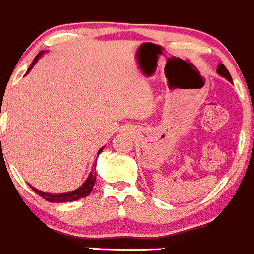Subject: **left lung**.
<instances>
[{"label": "left lung", "mask_w": 254, "mask_h": 254, "mask_svg": "<svg viewBox=\"0 0 254 254\" xmlns=\"http://www.w3.org/2000/svg\"><path fill=\"white\" fill-rule=\"evenodd\" d=\"M217 73L219 74L220 76H223V78L227 79L228 81H230V83H233V80H232V76H230L229 71H228V69L225 68V66H224V65H223V64H219V65H218Z\"/></svg>", "instance_id": "obj_1"}]
</instances>
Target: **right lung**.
I'll use <instances>...</instances> for the list:
<instances>
[{"label":"right lung","mask_w":254,"mask_h":254,"mask_svg":"<svg viewBox=\"0 0 254 254\" xmlns=\"http://www.w3.org/2000/svg\"><path fill=\"white\" fill-rule=\"evenodd\" d=\"M45 53H48V51H40L39 54L35 57L34 62L31 63V65H30V68L27 69L26 74L30 73V70H31L32 68H34V65L36 64L37 60L40 59L41 57H43ZM104 147H102L101 150L98 151V155L99 153L103 151ZM95 164H97V160H95ZM95 164H93V171H90L89 176L87 178V180L83 183V185H80L78 188V189L73 190V191H69V192H63V194H51V192H44V191H40V190L35 189L34 186L30 185V188H31L32 190H34L35 192H36L37 195H40L43 199L48 200V201H50V203H68V201H75V200H79L81 199V197H85L88 196V195L92 192L93 190V186H94V183H95V178H97V174H95Z\"/></svg>","instance_id":"right-lung-1"}]
</instances>
